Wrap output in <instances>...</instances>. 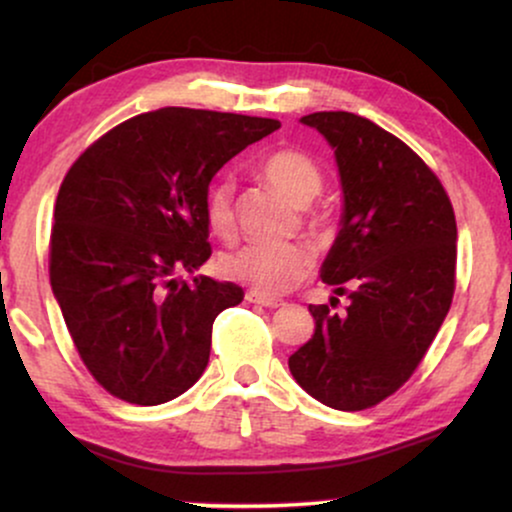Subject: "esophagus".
<instances>
[{"label":"esophagus","mask_w":512,"mask_h":512,"mask_svg":"<svg viewBox=\"0 0 512 512\" xmlns=\"http://www.w3.org/2000/svg\"><path fill=\"white\" fill-rule=\"evenodd\" d=\"M245 301L255 303V305H264V308H281V305H284V301H279V298L262 296V293H257V291L245 293Z\"/></svg>","instance_id":"1"}]
</instances>
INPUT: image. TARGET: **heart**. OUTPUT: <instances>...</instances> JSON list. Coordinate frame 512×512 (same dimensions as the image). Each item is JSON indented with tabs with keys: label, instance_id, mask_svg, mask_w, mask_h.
I'll return each mask as SVG.
<instances>
[{
	"label": "heart",
	"instance_id": "obj_1",
	"mask_svg": "<svg viewBox=\"0 0 512 512\" xmlns=\"http://www.w3.org/2000/svg\"><path fill=\"white\" fill-rule=\"evenodd\" d=\"M257 175L279 190L289 202L303 207L305 226L325 231L327 214L313 207V199L322 192L325 178L308 154L298 149H274L257 163ZM204 219L211 233L228 238L233 233V182L214 180L204 195ZM313 264V255L301 243L286 245H243L221 257L219 267L226 279L250 286L262 296H279L305 279Z\"/></svg>",
	"mask_w": 512,
	"mask_h": 512
}]
</instances>
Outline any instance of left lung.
I'll list each match as a JSON object with an SVG mask.
<instances>
[{
	"label": "left lung",
	"instance_id": "1",
	"mask_svg": "<svg viewBox=\"0 0 512 512\" xmlns=\"http://www.w3.org/2000/svg\"><path fill=\"white\" fill-rule=\"evenodd\" d=\"M301 122L337 156L342 231L320 276L349 305L342 315L310 305L315 334L289 358V368L317 402L361 411L407 383L448 315L455 211L436 173L375 122L344 110Z\"/></svg>",
	"mask_w": 512,
	"mask_h": 512
}]
</instances>
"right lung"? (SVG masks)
Returning <instances> with one entry per match:
<instances>
[{
  "label": "right lung",
  "instance_id": "obj_1",
  "mask_svg": "<svg viewBox=\"0 0 512 512\" xmlns=\"http://www.w3.org/2000/svg\"><path fill=\"white\" fill-rule=\"evenodd\" d=\"M279 120L161 108L105 132L72 163L55 202L50 284L88 373L154 407L197 383L211 325L243 289L209 276L211 178Z\"/></svg>",
  "mask_w": 512,
  "mask_h": 512
}]
</instances>
